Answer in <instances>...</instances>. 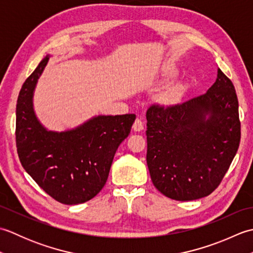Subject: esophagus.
<instances>
[{"mask_svg": "<svg viewBox=\"0 0 253 253\" xmlns=\"http://www.w3.org/2000/svg\"><path fill=\"white\" fill-rule=\"evenodd\" d=\"M132 129L135 131H141L143 129V121L141 118H137L132 125Z\"/></svg>", "mask_w": 253, "mask_h": 253, "instance_id": "34e87169", "label": "esophagus"}]
</instances>
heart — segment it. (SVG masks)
Returning a JSON list of instances; mask_svg holds the SVG:
<instances>
[{
	"label": "heart",
	"instance_id": "1",
	"mask_svg": "<svg viewBox=\"0 0 253 253\" xmlns=\"http://www.w3.org/2000/svg\"><path fill=\"white\" fill-rule=\"evenodd\" d=\"M176 69L169 67L164 71L163 76L165 79H169L176 76ZM182 91H184V85L182 84H173L169 85L162 93L160 95V101L164 104H170L174 103L177 100H178L179 96L181 95Z\"/></svg>",
	"mask_w": 253,
	"mask_h": 253
}]
</instances>
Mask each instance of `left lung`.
Instances as JSON below:
<instances>
[{
  "instance_id": "1",
  "label": "left lung",
  "mask_w": 253,
  "mask_h": 253,
  "mask_svg": "<svg viewBox=\"0 0 253 253\" xmlns=\"http://www.w3.org/2000/svg\"><path fill=\"white\" fill-rule=\"evenodd\" d=\"M147 164L155 188L178 201L209 196L221 184L240 142L238 99L217 69L206 93L147 111Z\"/></svg>"
}]
</instances>
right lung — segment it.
Listing matches in <instances>:
<instances>
[{"label":"right lung","mask_w":253,"mask_h":253,"mask_svg":"<svg viewBox=\"0 0 253 253\" xmlns=\"http://www.w3.org/2000/svg\"><path fill=\"white\" fill-rule=\"evenodd\" d=\"M49 56L20 89L16 147L23 168L47 195L64 204H79L104 187L116 150L129 135L136 115H99L71 130H47L35 114L32 99Z\"/></svg>","instance_id":"add662e5"}]
</instances>
